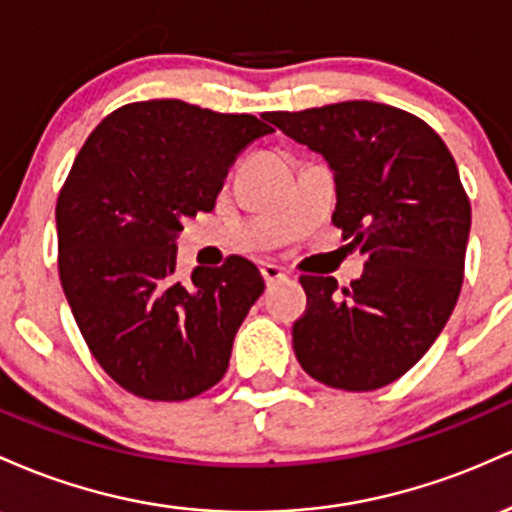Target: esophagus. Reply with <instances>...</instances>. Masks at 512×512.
<instances>
[{"label": "esophagus", "mask_w": 512, "mask_h": 512, "mask_svg": "<svg viewBox=\"0 0 512 512\" xmlns=\"http://www.w3.org/2000/svg\"><path fill=\"white\" fill-rule=\"evenodd\" d=\"M261 275H263V280H266V285H273V283H278V280L287 278V273L280 266H275V263H263Z\"/></svg>", "instance_id": "obj_1"}]
</instances>
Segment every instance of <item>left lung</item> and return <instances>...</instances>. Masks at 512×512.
Segmentation results:
<instances>
[{
  "label": "left lung",
  "instance_id": "obj_1",
  "mask_svg": "<svg viewBox=\"0 0 512 512\" xmlns=\"http://www.w3.org/2000/svg\"><path fill=\"white\" fill-rule=\"evenodd\" d=\"M324 154L336 176L331 222L365 256L338 290L302 275L307 309L292 348L309 377L372 392L409 372L445 329L464 280L472 205L450 149L426 120L375 101L263 116Z\"/></svg>",
  "mask_w": 512,
  "mask_h": 512
}]
</instances>
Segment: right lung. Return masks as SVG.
I'll return each instance as SVG.
<instances>
[{
	"label": "right lung",
	"instance_id": "obj_1",
	"mask_svg": "<svg viewBox=\"0 0 512 512\" xmlns=\"http://www.w3.org/2000/svg\"><path fill=\"white\" fill-rule=\"evenodd\" d=\"M268 132L246 113L154 99L120 106L79 149L57 195V271L91 355L125 392L186 401L227 372L266 285L241 256L181 278L174 239Z\"/></svg>",
	"mask_w": 512,
	"mask_h": 512
}]
</instances>
